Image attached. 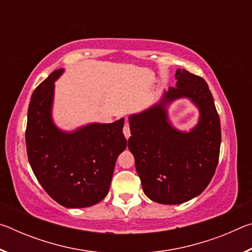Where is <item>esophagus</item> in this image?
Here are the masks:
<instances>
[{
	"instance_id": "1",
	"label": "esophagus",
	"mask_w": 252,
	"mask_h": 252,
	"mask_svg": "<svg viewBox=\"0 0 252 252\" xmlns=\"http://www.w3.org/2000/svg\"><path fill=\"white\" fill-rule=\"evenodd\" d=\"M123 134H125V136L126 139H129L130 138V135H131V132H130V127H129V125H126L123 126Z\"/></svg>"
}]
</instances>
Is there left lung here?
<instances>
[{
	"label": "left lung",
	"mask_w": 252,
	"mask_h": 252,
	"mask_svg": "<svg viewBox=\"0 0 252 252\" xmlns=\"http://www.w3.org/2000/svg\"><path fill=\"white\" fill-rule=\"evenodd\" d=\"M177 85L164 92L159 103L129 118L127 147L134 157L144 193L152 201L179 204L206 189L219 161V114L206 81L185 69L176 72ZM188 97L198 106V125L190 132L169 125L165 106Z\"/></svg>",
	"instance_id": "1"
}]
</instances>
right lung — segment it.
I'll use <instances>...</instances> for the list:
<instances>
[{
	"label": "right lung",
	"mask_w": 252,
	"mask_h": 252,
	"mask_svg": "<svg viewBox=\"0 0 252 252\" xmlns=\"http://www.w3.org/2000/svg\"><path fill=\"white\" fill-rule=\"evenodd\" d=\"M62 72H52L31 96L25 131L28 158L37 181L58 203L91 207L108 194L117 158L126 148L125 119L91 123L73 132L58 129L51 111L54 82Z\"/></svg>",
	"instance_id": "add662e5"
}]
</instances>
